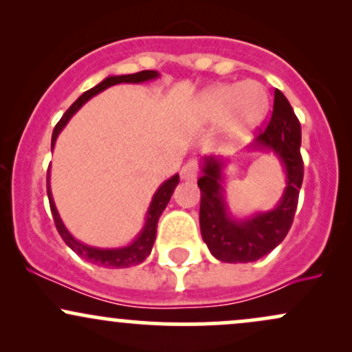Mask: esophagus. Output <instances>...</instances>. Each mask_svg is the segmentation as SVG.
I'll return each instance as SVG.
<instances>
[{"label": "esophagus", "instance_id": "34e87169", "mask_svg": "<svg viewBox=\"0 0 352 352\" xmlns=\"http://www.w3.org/2000/svg\"><path fill=\"white\" fill-rule=\"evenodd\" d=\"M182 180H195L197 179V165L193 162L185 164L180 170Z\"/></svg>", "mask_w": 352, "mask_h": 352}]
</instances>
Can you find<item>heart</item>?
Instances as JSON below:
<instances>
[{
    "instance_id": "1",
    "label": "heart",
    "mask_w": 352,
    "mask_h": 352,
    "mask_svg": "<svg viewBox=\"0 0 352 352\" xmlns=\"http://www.w3.org/2000/svg\"><path fill=\"white\" fill-rule=\"evenodd\" d=\"M268 96L265 87L254 80L241 84H220L200 96L197 112L204 122H220L230 137L245 134L265 114Z\"/></svg>"
}]
</instances>
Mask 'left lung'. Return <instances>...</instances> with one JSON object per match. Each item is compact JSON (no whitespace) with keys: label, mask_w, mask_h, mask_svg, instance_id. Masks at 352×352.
I'll list each match as a JSON object with an SVG mask.
<instances>
[{"label":"left lung","mask_w":352,"mask_h":352,"mask_svg":"<svg viewBox=\"0 0 352 352\" xmlns=\"http://www.w3.org/2000/svg\"><path fill=\"white\" fill-rule=\"evenodd\" d=\"M301 125L288 99L274 91L272 119L250 144L252 152H272L286 173V187L272 210L236 218L225 199V165L228 159L210 155L201 160L200 232L210 253L225 263H250L268 254L292 228L302 184Z\"/></svg>","instance_id":"1"}]
</instances>
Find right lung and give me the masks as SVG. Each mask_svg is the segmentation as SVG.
<instances>
[{
    "instance_id": "add662e5",
    "label": "right lung",
    "mask_w": 352,
    "mask_h": 352,
    "mask_svg": "<svg viewBox=\"0 0 352 352\" xmlns=\"http://www.w3.org/2000/svg\"><path fill=\"white\" fill-rule=\"evenodd\" d=\"M159 72L157 71H140L135 72V74H125V76H109L99 82L98 86H94L89 91L84 92L80 98L76 100L72 106L64 112V116L60 117V120L58 125L52 131V139H51V147H54L56 139L60 134L66 124L69 122V119L76 112L79 111L84 104L87 102L89 99L98 96L99 92L106 91L107 87L116 86V84H140V82H147V80H153L159 78ZM177 185H179V173L170 177L168 180H165L157 192L153 193L151 205H148L147 215H145V223L142 230L139 232L132 243L125 245V246H119V248H98V246H91L82 243V241L76 240L74 236L71 235L69 230L66 228V225L63 223L60 220L58 208H56L54 199H52L51 193V184H50V170H47V199H50V207H51V213L52 218H54L56 228H58L60 238L66 241V245L69 246L72 252H76L80 258L89 261V263H94L98 266H104V268H129V266H134L142 263L145 258L148 256L152 252L153 241H155V235H157V223H159V218L162 215V212L167 207L168 200H170L173 190H175Z\"/></svg>"
}]
</instances>
